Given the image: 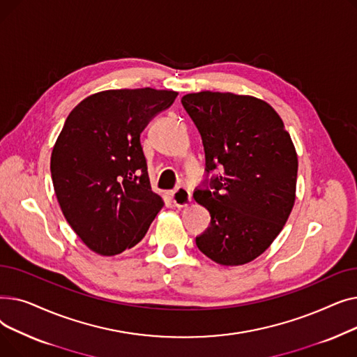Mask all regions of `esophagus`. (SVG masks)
<instances>
[{
  "label": "esophagus",
  "instance_id": "1",
  "mask_svg": "<svg viewBox=\"0 0 357 357\" xmlns=\"http://www.w3.org/2000/svg\"><path fill=\"white\" fill-rule=\"evenodd\" d=\"M169 197H171V201L174 202L175 207H179V208L186 207V205L191 202V192L186 188H183V186H179V188L172 191Z\"/></svg>",
  "mask_w": 357,
  "mask_h": 357
}]
</instances>
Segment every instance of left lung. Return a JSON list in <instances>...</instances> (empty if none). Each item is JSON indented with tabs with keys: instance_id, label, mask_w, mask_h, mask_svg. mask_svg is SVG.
<instances>
[{
	"instance_id": "left-lung-1",
	"label": "left lung",
	"mask_w": 357,
	"mask_h": 357,
	"mask_svg": "<svg viewBox=\"0 0 357 357\" xmlns=\"http://www.w3.org/2000/svg\"><path fill=\"white\" fill-rule=\"evenodd\" d=\"M182 105L202 137L205 171H222L211 190L194 192L211 215L197 246L218 265L249 264L272 245L295 204L292 139L278 112L252 96L201 91L183 96Z\"/></svg>"
}]
</instances>
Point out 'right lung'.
I'll return each instance as SVG.
<instances>
[{
	"label": "right lung",
	"mask_w": 357,
	"mask_h": 357,
	"mask_svg": "<svg viewBox=\"0 0 357 357\" xmlns=\"http://www.w3.org/2000/svg\"><path fill=\"white\" fill-rule=\"evenodd\" d=\"M176 97L167 89H108L68 116L52 150V181L66 221L92 252L135 248L163 207L150 186L140 133Z\"/></svg>",
	"instance_id": "obj_1"
}]
</instances>
